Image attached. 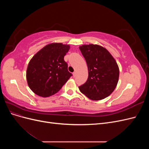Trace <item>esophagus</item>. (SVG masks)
I'll return each instance as SVG.
<instances>
[{"instance_id":"obj_1","label":"esophagus","mask_w":149,"mask_h":149,"mask_svg":"<svg viewBox=\"0 0 149 149\" xmlns=\"http://www.w3.org/2000/svg\"><path fill=\"white\" fill-rule=\"evenodd\" d=\"M73 77L74 78V77H76V71H74V73H73Z\"/></svg>"}]
</instances>
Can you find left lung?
<instances>
[{
    "label": "left lung",
    "instance_id": "left-lung-1",
    "mask_svg": "<svg viewBox=\"0 0 149 149\" xmlns=\"http://www.w3.org/2000/svg\"><path fill=\"white\" fill-rule=\"evenodd\" d=\"M79 49L88 68V79L79 86V91L91 100H103L118 84L119 69L117 62L105 48L98 45H83Z\"/></svg>",
    "mask_w": 149,
    "mask_h": 149
}]
</instances>
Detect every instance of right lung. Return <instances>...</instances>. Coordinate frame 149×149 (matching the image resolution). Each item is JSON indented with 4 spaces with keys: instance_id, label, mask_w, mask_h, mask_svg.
<instances>
[{
    "instance_id": "add662e5",
    "label": "right lung",
    "mask_w": 149,
    "mask_h": 149,
    "mask_svg": "<svg viewBox=\"0 0 149 149\" xmlns=\"http://www.w3.org/2000/svg\"><path fill=\"white\" fill-rule=\"evenodd\" d=\"M70 45L61 43L48 44L30 60L26 77L29 88L43 97L53 95L60 90L72 74L68 70L64 56Z\"/></svg>"
}]
</instances>
